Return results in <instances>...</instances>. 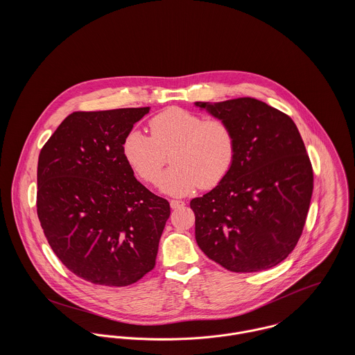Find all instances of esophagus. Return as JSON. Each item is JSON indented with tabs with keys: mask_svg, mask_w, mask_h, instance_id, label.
Returning a JSON list of instances; mask_svg holds the SVG:
<instances>
[{
	"mask_svg": "<svg viewBox=\"0 0 355 355\" xmlns=\"http://www.w3.org/2000/svg\"><path fill=\"white\" fill-rule=\"evenodd\" d=\"M169 203H171V207H172V209H178V207L184 206V202H183V201H175V200H172Z\"/></svg>",
	"mask_w": 355,
	"mask_h": 355,
	"instance_id": "esophagus-1",
	"label": "esophagus"
}]
</instances>
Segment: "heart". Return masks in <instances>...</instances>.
Masks as SVG:
<instances>
[{
  "instance_id": "1",
  "label": "heart",
  "mask_w": 355,
  "mask_h": 355,
  "mask_svg": "<svg viewBox=\"0 0 355 355\" xmlns=\"http://www.w3.org/2000/svg\"><path fill=\"white\" fill-rule=\"evenodd\" d=\"M152 137L132 128L123 141V155L145 182L155 183L171 152L172 166L161 176L158 189L171 197H183L196 189L218 184L232 168L236 154L235 132L220 119L168 107L149 123Z\"/></svg>"
}]
</instances>
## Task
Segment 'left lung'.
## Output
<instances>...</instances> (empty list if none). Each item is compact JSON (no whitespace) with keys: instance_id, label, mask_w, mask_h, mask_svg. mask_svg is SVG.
Listing matches in <instances>:
<instances>
[{"instance_id":"left-lung-1","label":"left lung","mask_w":355,"mask_h":355,"mask_svg":"<svg viewBox=\"0 0 355 355\" xmlns=\"http://www.w3.org/2000/svg\"><path fill=\"white\" fill-rule=\"evenodd\" d=\"M231 125L236 154L227 176L194 198L196 239L231 272H259L291 253L302 234L313 169L290 116L252 97L196 102Z\"/></svg>"}]
</instances>
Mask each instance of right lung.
Instances as JSON below:
<instances>
[{"label": "right lung", "instance_id": "1", "mask_svg": "<svg viewBox=\"0 0 355 355\" xmlns=\"http://www.w3.org/2000/svg\"><path fill=\"white\" fill-rule=\"evenodd\" d=\"M149 110L73 112L40 153L41 227L60 261L93 284L130 286L155 265L171 207L135 179L121 149Z\"/></svg>", "mask_w": 355, "mask_h": 355}]
</instances>
